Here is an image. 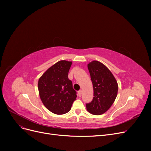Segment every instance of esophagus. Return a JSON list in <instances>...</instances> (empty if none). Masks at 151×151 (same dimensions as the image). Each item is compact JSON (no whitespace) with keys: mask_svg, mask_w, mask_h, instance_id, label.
Wrapping results in <instances>:
<instances>
[{"mask_svg":"<svg viewBox=\"0 0 151 151\" xmlns=\"http://www.w3.org/2000/svg\"><path fill=\"white\" fill-rule=\"evenodd\" d=\"M82 94H83V91H78V96L79 97H81V96H82Z\"/></svg>","mask_w":151,"mask_h":151,"instance_id":"1","label":"esophagus"}]
</instances>
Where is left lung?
<instances>
[{
  "mask_svg": "<svg viewBox=\"0 0 151 151\" xmlns=\"http://www.w3.org/2000/svg\"><path fill=\"white\" fill-rule=\"evenodd\" d=\"M88 68L93 86L94 97L92 101L86 104V109L93 115H102L111 106L117 96V81L101 62H91Z\"/></svg>",
  "mask_w": 151,
  "mask_h": 151,
  "instance_id": "1",
  "label": "left lung"
}]
</instances>
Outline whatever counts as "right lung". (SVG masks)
<instances>
[{
	"instance_id": "right-lung-1",
	"label": "right lung",
	"mask_w": 151,
	"mask_h": 151,
	"mask_svg": "<svg viewBox=\"0 0 151 151\" xmlns=\"http://www.w3.org/2000/svg\"><path fill=\"white\" fill-rule=\"evenodd\" d=\"M72 62L60 60L40 77L38 83L41 100L49 111L63 115L69 111L76 99V91L68 78Z\"/></svg>"
}]
</instances>
